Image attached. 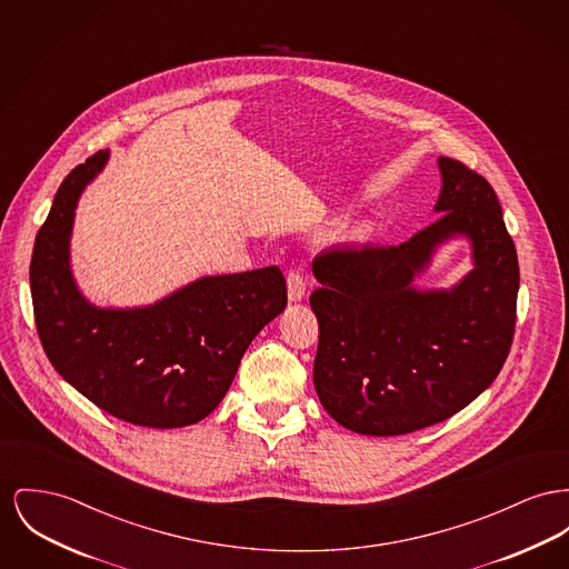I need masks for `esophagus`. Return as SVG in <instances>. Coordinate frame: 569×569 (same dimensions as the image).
Returning a JSON list of instances; mask_svg holds the SVG:
<instances>
[{
    "label": "esophagus",
    "instance_id": "obj_1",
    "mask_svg": "<svg viewBox=\"0 0 569 569\" xmlns=\"http://www.w3.org/2000/svg\"><path fill=\"white\" fill-rule=\"evenodd\" d=\"M305 292H307V283H305L301 270H290L288 272V297H290V301H302Z\"/></svg>",
    "mask_w": 569,
    "mask_h": 569
}]
</instances>
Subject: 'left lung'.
Returning <instances> with one entry per match:
<instances>
[{"mask_svg":"<svg viewBox=\"0 0 569 569\" xmlns=\"http://www.w3.org/2000/svg\"><path fill=\"white\" fill-rule=\"evenodd\" d=\"M440 217L398 247H337L313 260L320 337L313 385L357 435L400 436L460 412L499 376L516 327L518 256L477 171L438 157ZM467 237L473 268L449 291L411 286L435 249Z\"/></svg>","mask_w":569,"mask_h":569,"instance_id":"8db88e82","label":"left lung"}]
</instances>
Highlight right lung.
Listing matches in <instances>:
<instances>
[{"instance_id": "right-lung-1", "label": "right lung", "mask_w": 569, "mask_h": 569, "mask_svg": "<svg viewBox=\"0 0 569 569\" xmlns=\"http://www.w3.org/2000/svg\"><path fill=\"white\" fill-rule=\"evenodd\" d=\"M109 150L60 184L36 236L30 288L42 348L58 373L104 412L146 428H184L226 398L253 337L288 302L277 267L201 277L146 307H97L70 270V234L83 189Z\"/></svg>"}]
</instances>
